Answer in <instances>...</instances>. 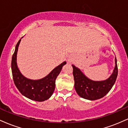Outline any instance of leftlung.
I'll return each instance as SVG.
<instances>
[{
  "label": "left lung",
  "instance_id": "1",
  "mask_svg": "<svg viewBox=\"0 0 128 128\" xmlns=\"http://www.w3.org/2000/svg\"><path fill=\"white\" fill-rule=\"evenodd\" d=\"M116 66L112 74L108 79L102 81H94L88 78L83 73L74 65L73 74L74 76V88L78 95L84 99L94 100L100 99L112 88L118 74L117 60L115 58Z\"/></svg>",
  "mask_w": 128,
  "mask_h": 128
}]
</instances>
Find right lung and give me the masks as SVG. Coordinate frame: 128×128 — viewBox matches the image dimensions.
I'll return each instance as SVG.
<instances>
[{
  "label": "right lung",
  "mask_w": 128,
  "mask_h": 128,
  "mask_svg": "<svg viewBox=\"0 0 128 128\" xmlns=\"http://www.w3.org/2000/svg\"><path fill=\"white\" fill-rule=\"evenodd\" d=\"M20 41L21 39L16 44L11 61V70L14 82L19 92L28 99L38 102L46 100L52 95L55 88L56 79L66 62L64 61L57 66L43 78L38 80L26 78L20 73L17 65V54Z\"/></svg>",
  "instance_id": "1"
}]
</instances>
